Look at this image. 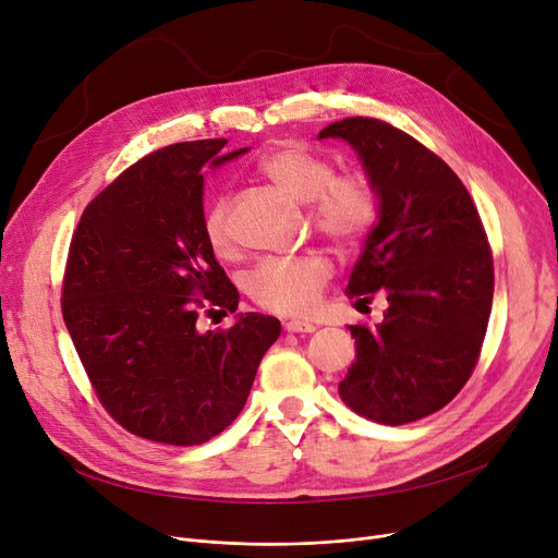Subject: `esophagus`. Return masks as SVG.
Instances as JSON below:
<instances>
[{
  "label": "esophagus",
  "mask_w": 558,
  "mask_h": 558,
  "mask_svg": "<svg viewBox=\"0 0 558 558\" xmlns=\"http://www.w3.org/2000/svg\"><path fill=\"white\" fill-rule=\"evenodd\" d=\"M284 330L287 332H296V335H312L316 330V326L307 324V320H287Z\"/></svg>",
  "instance_id": "1"
}]
</instances>
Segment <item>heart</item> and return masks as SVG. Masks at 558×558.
Here are the masks:
<instances>
[{"label":"heart","instance_id":"b5f03b06","mask_svg":"<svg viewBox=\"0 0 558 558\" xmlns=\"http://www.w3.org/2000/svg\"><path fill=\"white\" fill-rule=\"evenodd\" d=\"M264 179L284 194L312 205L316 228L337 246H355L377 217V196L364 173L335 175L332 162L299 142H284L257 165ZM205 240L215 255H230L232 226L226 201H217L205 217ZM332 276L324 255L267 257L246 276L248 296L264 310L307 314Z\"/></svg>","mask_w":558,"mask_h":558}]
</instances>
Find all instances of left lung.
<instances>
[{
  "instance_id": "obj_1",
  "label": "left lung",
  "mask_w": 558,
  "mask_h": 558,
  "mask_svg": "<svg viewBox=\"0 0 558 558\" xmlns=\"http://www.w3.org/2000/svg\"><path fill=\"white\" fill-rule=\"evenodd\" d=\"M328 137L353 146L377 196L345 296L389 301L377 328H348L357 357L339 396L368 421L404 425L446 407L477 364L493 303L488 240L459 175L412 135L348 117L318 133Z\"/></svg>"
}]
</instances>
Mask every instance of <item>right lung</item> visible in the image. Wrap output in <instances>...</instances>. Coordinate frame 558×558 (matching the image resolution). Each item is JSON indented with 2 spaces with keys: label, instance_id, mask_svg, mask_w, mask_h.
Listing matches in <instances>:
<instances>
[{
  "label": "right lung",
  "instance_id": "1",
  "mask_svg": "<svg viewBox=\"0 0 558 558\" xmlns=\"http://www.w3.org/2000/svg\"><path fill=\"white\" fill-rule=\"evenodd\" d=\"M223 146L179 142L142 158L87 205L70 246L63 318L83 368L108 414L158 444L221 434L280 337V320L257 312L228 330L196 326L201 299L223 316L240 305L203 230V169L248 151Z\"/></svg>",
  "mask_w": 558,
  "mask_h": 558
}]
</instances>
